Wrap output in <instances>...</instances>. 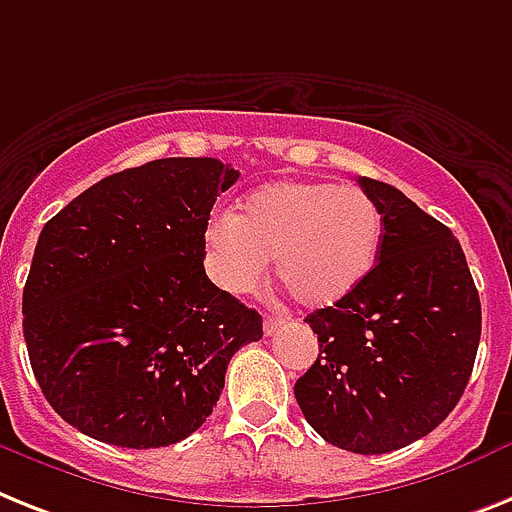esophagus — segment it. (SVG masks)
Masks as SVG:
<instances>
[{
  "instance_id": "esophagus-1",
  "label": "esophagus",
  "mask_w": 512,
  "mask_h": 512,
  "mask_svg": "<svg viewBox=\"0 0 512 512\" xmlns=\"http://www.w3.org/2000/svg\"><path fill=\"white\" fill-rule=\"evenodd\" d=\"M282 324H285V319H280V316H264V335H274Z\"/></svg>"
}]
</instances>
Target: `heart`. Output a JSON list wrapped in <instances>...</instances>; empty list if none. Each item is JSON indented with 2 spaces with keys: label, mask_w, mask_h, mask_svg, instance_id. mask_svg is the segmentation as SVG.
<instances>
[{
  "label": "heart",
  "mask_w": 512,
  "mask_h": 512,
  "mask_svg": "<svg viewBox=\"0 0 512 512\" xmlns=\"http://www.w3.org/2000/svg\"><path fill=\"white\" fill-rule=\"evenodd\" d=\"M211 277L227 293H251L266 261L287 293L306 308H329L353 295L382 248V211L356 185L277 180L256 188L235 217L206 227Z\"/></svg>",
  "instance_id": "heart-1"
}]
</instances>
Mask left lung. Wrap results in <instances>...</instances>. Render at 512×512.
Segmentation results:
<instances>
[{"instance_id":"left-lung-1","label":"left lung","mask_w":512,"mask_h":512,"mask_svg":"<svg viewBox=\"0 0 512 512\" xmlns=\"http://www.w3.org/2000/svg\"><path fill=\"white\" fill-rule=\"evenodd\" d=\"M358 185L382 211L377 266L345 301L306 316L319 356L295 400L329 445L379 455L426 437L458 405L481 303L453 232L392 185Z\"/></svg>"}]
</instances>
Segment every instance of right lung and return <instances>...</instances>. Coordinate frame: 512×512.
Wrapping results in <instances>:
<instances>
[{"label": "right lung", "instance_id": "obj_1", "mask_svg": "<svg viewBox=\"0 0 512 512\" xmlns=\"http://www.w3.org/2000/svg\"><path fill=\"white\" fill-rule=\"evenodd\" d=\"M240 177L209 156L109 175L38 235L23 335L54 411L88 437L175 445L217 405L230 358L261 340L259 311L204 272L211 206Z\"/></svg>", "mask_w": 512, "mask_h": 512}]
</instances>
